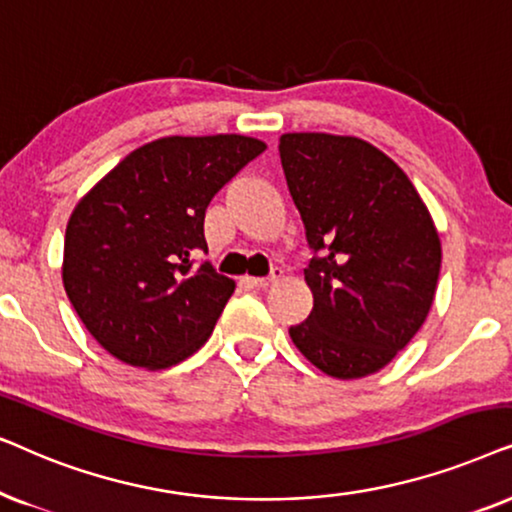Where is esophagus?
<instances>
[{
  "label": "esophagus",
  "mask_w": 512,
  "mask_h": 512,
  "mask_svg": "<svg viewBox=\"0 0 512 512\" xmlns=\"http://www.w3.org/2000/svg\"><path fill=\"white\" fill-rule=\"evenodd\" d=\"M281 267H274L271 269V274L269 276H264V278H252V276H245V283L250 285V288H257V290H264V288H269V285H274L278 278H281Z\"/></svg>",
  "instance_id": "34e87169"
}]
</instances>
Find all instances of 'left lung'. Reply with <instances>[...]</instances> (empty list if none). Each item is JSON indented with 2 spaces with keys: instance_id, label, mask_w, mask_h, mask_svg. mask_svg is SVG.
Segmentation results:
<instances>
[{
  "instance_id": "left-lung-1",
  "label": "left lung",
  "mask_w": 512,
  "mask_h": 512,
  "mask_svg": "<svg viewBox=\"0 0 512 512\" xmlns=\"http://www.w3.org/2000/svg\"><path fill=\"white\" fill-rule=\"evenodd\" d=\"M278 152L313 252V309L290 337L330 377H367L410 344L433 304L442 252L431 213L365 140L285 133Z\"/></svg>"
}]
</instances>
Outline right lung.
Here are the masks:
<instances>
[{
  "label": "right lung",
  "mask_w": 512,
  "mask_h": 512,
  "mask_svg": "<svg viewBox=\"0 0 512 512\" xmlns=\"http://www.w3.org/2000/svg\"><path fill=\"white\" fill-rule=\"evenodd\" d=\"M267 145L245 135L161 138L119 161L77 203L63 283L74 311L121 363L166 370L201 349L234 292L210 262L213 196Z\"/></svg>",
  "instance_id": "obj_1"
}]
</instances>
